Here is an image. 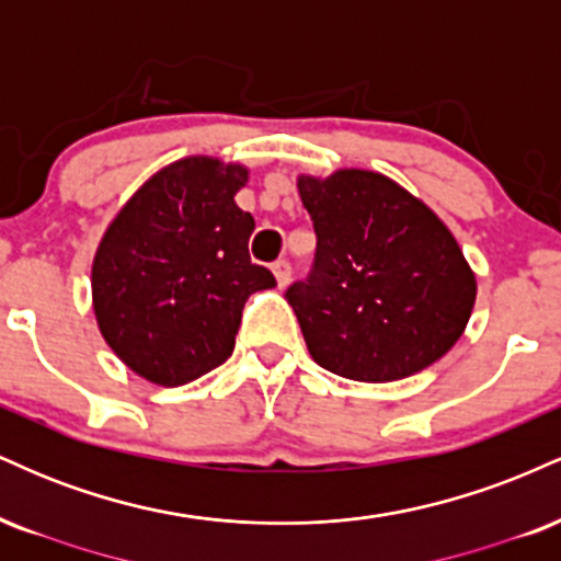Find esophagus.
I'll use <instances>...</instances> for the list:
<instances>
[{"label":"esophagus","mask_w":561,"mask_h":561,"mask_svg":"<svg viewBox=\"0 0 561 561\" xmlns=\"http://www.w3.org/2000/svg\"><path fill=\"white\" fill-rule=\"evenodd\" d=\"M272 272H274V276H276V285L287 287L289 276H293V266H289L287 261H276L274 266H272Z\"/></svg>","instance_id":"obj_1"}]
</instances>
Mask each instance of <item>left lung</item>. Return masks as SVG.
Returning <instances> with one entry per match:
<instances>
[{
	"instance_id": "obj_1",
	"label": "left lung",
	"mask_w": 561,
	"mask_h": 561,
	"mask_svg": "<svg viewBox=\"0 0 561 561\" xmlns=\"http://www.w3.org/2000/svg\"><path fill=\"white\" fill-rule=\"evenodd\" d=\"M298 192L317 255L285 298L313 362L358 382H392L446 356L478 295L446 224L375 171L300 176Z\"/></svg>"
}]
</instances>
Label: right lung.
<instances>
[{
	"label": "right lung",
	"instance_id": "add662e5",
	"mask_svg": "<svg viewBox=\"0 0 561 561\" xmlns=\"http://www.w3.org/2000/svg\"><path fill=\"white\" fill-rule=\"evenodd\" d=\"M248 169L216 158L165 165L113 218L92 266L94 317L128 369L179 388L234 351L244 300L276 285L250 261Z\"/></svg>",
	"mask_w": 561,
	"mask_h": 561
}]
</instances>
